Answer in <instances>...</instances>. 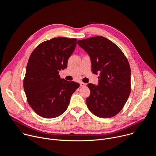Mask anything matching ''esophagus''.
Here are the masks:
<instances>
[{"label":"esophagus","mask_w":156,"mask_h":156,"mask_svg":"<svg viewBox=\"0 0 156 156\" xmlns=\"http://www.w3.org/2000/svg\"><path fill=\"white\" fill-rule=\"evenodd\" d=\"M86 84L84 83H83V82H81V83H80V86H81V87L86 86Z\"/></svg>","instance_id":"1"}]
</instances>
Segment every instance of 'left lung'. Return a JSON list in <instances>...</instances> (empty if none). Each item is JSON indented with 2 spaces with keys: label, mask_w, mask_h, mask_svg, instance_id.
Listing matches in <instances>:
<instances>
[{
  "label": "left lung",
  "mask_w": 156,
  "mask_h": 156,
  "mask_svg": "<svg viewBox=\"0 0 156 156\" xmlns=\"http://www.w3.org/2000/svg\"><path fill=\"white\" fill-rule=\"evenodd\" d=\"M90 55L92 72L99 73V85L87 84L91 91L86 105L100 118H110L119 113L131 93V70L120 49L103 36L78 41Z\"/></svg>",
  "instance_id": "left-lung-1"
}]
</instances>
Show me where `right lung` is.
I'll return each mask as SVG.
<instances>
[{
    "label": "right lung",
    "mask_w": 156,
    "mask_h": 156,
    "mask_svg": "<svg viewBox=\"0 0 156 156\" xmlns=\"http://www.w3.org/2000/svg\"><path fill=\"white\" fill-rule=\"evenodd\" d=\"M77 39L55 37L42 42L31 53L23 80L27 101L39 116L55 118L67 109L80 84L60 78L59 71L67 67Z\"/></svg>",
    "instance_id": "right-lung-1"
}]
</instances>
